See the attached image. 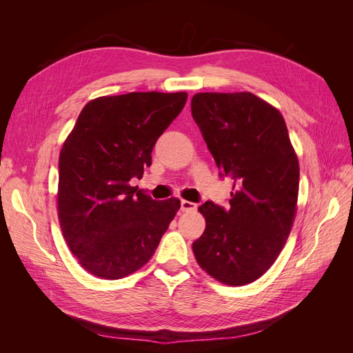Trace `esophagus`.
I'll use <instances>...</instances> for the list:
<instances>
[{
  "label": "esophagus",
  "instance_id": "1",
  "mask_svg": "<svg viewBox=\"0 0 353 353\" xmlns=\"http://www.w3.org/2000/svg\"><path fill=\"white\" fill-rule=\"evenodd\" d=\"M197 209V205L193 201H188V200H181V210L183 212H193Z\"/></svg>",
  "mask_w": 353,
  "mask_h": 353
}]
</instances>
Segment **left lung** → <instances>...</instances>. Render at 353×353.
I'll return each mask as SVG.
<instances>
[{
  "mask_svg": "<svg viewBox=\"0 0 353 353\" xmlns=\"http://www.w3.org/2000/svg\"><path fill=\"white\" fill-rule=\"evenodd\" d=\"M191 114L219 175L234 181L228 209L199 208L206 230L196 261L223 284H249L279 258L296 215L299 162L284 117L252 92H199Z\"/></svg>",
  "mask_w": 353,
  "mask_h": 353,
  "instance_id": "1",
  "label": "left lung"
}]
</instances>
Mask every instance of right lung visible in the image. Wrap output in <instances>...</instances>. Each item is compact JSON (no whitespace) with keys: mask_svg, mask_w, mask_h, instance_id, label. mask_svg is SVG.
Here are the masks:
<instances>
[{"mask_svg":"<svg viewBox=\"0 0 353 353\" xmlns=\"http://www.w3.org/2000/svg\"><path fill=\"white\" fill-rule=\"evenodd\" d=\"M187 92H130L90 101L59 157L57 209L72 253L90 274L119 280L156 252L178 199L157 201L132 187L152 150L184 109Z\"/></svg>","mask_w":353,"mask_h":353,"instance_id":"1","label":"right lung"}]
</instances>
